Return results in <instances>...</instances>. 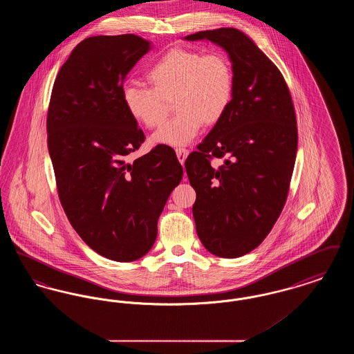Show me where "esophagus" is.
I'll use <instances>...</instances> for the list:
<instances>
[{"mask_svg": "<svg viewBox=\"0 0 354 354\" xmlns=\"http://www.w3.org/2000/svg\"><path fill=\"white\" fill-rule=\"evenodd\" d=\"M175 151H176L178 160L183 165L185 162V159H187V156H188V150H187V149H183V147H179V149H176Z\"/></svg>", "mask_w": 354, "mask_h": 354, "instance_id": "34e87169", "label": "esophagus"}]
</instances>
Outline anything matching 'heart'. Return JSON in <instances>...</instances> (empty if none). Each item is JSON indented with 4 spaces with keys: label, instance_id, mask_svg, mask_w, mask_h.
Wrapping results in <instances>:
<instances>
[{
    "label": "heart",
    "instance_id": "1",
    "mask_svg": "<svg viewBox=\"0 0 354 354\" xmlns=\"http://www.w3.org/2000/svg\"><path fill=\"white\" fill-rule=\"evenodd\" d=\"M146 77L151 87L126 84L122 97L129 114L147 129L166 120L172 102L178 114L152 135L156 145H188L203 124L214 126L224 118L235 94L232 62L220 51L171 49Z\"/></svg>",
    "mask_w": 354,
    "mask_h": 354
}]
</instances>
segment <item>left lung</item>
Segmentation results:
<instances>
[{"label":"left lung","instance_id":"8db88e82","mask_svg":"<svg viewBox=\"0 0 354 354\" xmlns=\"http://www.w3.org/2000/svg\"><path fill=\"white\" fill-rule=\"evenodd\" d=\"M185 39H209L232 61V103L189 153L185 171L196 191L192 214L203 245L219 257H240L263 243L286 205L297 152L295 106L281 71L240 30Z\"/></svg>","mask_w":354,"mask_h":354}]
</instances>
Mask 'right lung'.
Here are the masks:
<instances>
[{"label":"right lung","instance_id":"1","mask_svg":"<svg viewBox=\"0 0 354 354\" xmlns=\"http://www.w3.org/2000/svg\"><path fill=\"white\" fill-rule=\"evenodd\" d=\"M135 35H94L80 42L51 90L48 147L58 198L75 232L103 257L127 263L151 250L158 219L183 167L169 147L129 163L145 142L127 111L126 74L149 51Z\"/></svg>","mask_w":354,"mask_h":354}]
</instances>
